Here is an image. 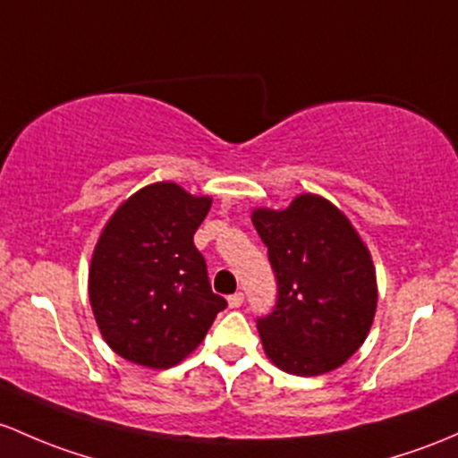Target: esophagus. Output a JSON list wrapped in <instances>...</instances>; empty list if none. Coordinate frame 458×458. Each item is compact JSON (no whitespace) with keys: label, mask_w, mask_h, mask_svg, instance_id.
Segmentation results:
<instances>
[{"label":"esophagus","mask_w":458,"mask_h":458,"mask_svg":"<svg viewBox=\"0 0 458 458\" xmlns=\"http://www.w3.org/2000/svg\"><path fill=\"white\" fill-rule=\"evenodd\" d=\"M228 305L233 307V310H237V307L243 305V292H234L228 296Z\"/></svg>","instance_id":"esophagus-1"}]
</instances>
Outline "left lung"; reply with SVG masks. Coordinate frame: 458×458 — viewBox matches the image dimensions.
I'll use <instances>...</instances> for the list:
<instances>
[{
    "mask_svg": "<svg viewBox=\"0 0 458 458\" xmlns=\"http://www.w3.org/2000/svg\"><path fill=\"white\" fill-rule=\"evenodd\" d=\"M276 305L257 320L267 358L292 375L343 367L367 340L377 283L367 245L331 201L298 195L285 210L257 208Z\"/></svg>",
    "mask_w": 458,
    "mask_h": 458,
    "instance_id": "left-lung-1",
    "label": "left lung"
}]
</instances>
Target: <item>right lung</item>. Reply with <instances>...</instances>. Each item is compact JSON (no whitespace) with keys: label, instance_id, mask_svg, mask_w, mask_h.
<instances>
[{"label":"right lung","instance_id":"right-lung-1","mask_svg":"<svg viewBox=\"0 0 458 458\" xmlns=\"http://www.w3.org/2000/svg\"><path fill=\"white\" fill-rule=\"evenodd\" d=\"M210 197L173 182L144 186L105 225L89 267L98 329L120 358L171 369L204 340L225 298L213 293L192 234Z\"/></svg>","mask_w":458,"mask_h":458}]
</instances>
